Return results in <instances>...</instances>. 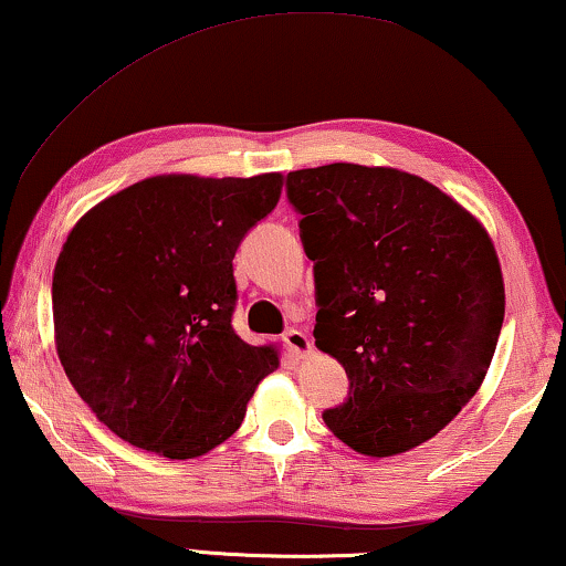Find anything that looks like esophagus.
<instances>
[{
	"instance_id": "1",
	"label": "esophagus",
	"mask_w": 566,
	"mask_h": 566,
	"mask_svg": "<svg viewBox=\"0 0 566 566\" xmlns=\"http://www.w3.org/2000/svg\"><path fill=\"white\" fill-rule=\"evenodd\" d=\"M282 340H284V345L286 348H290L294 356H307V353L312 350V343H310V337L302 333V331H286L284 335H282Z\"/></svg>"
}]
</instances>
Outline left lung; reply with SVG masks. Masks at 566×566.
<instances>
[{
    "instance_id": "1",
    "label": "left lung",
    "mask_w": 566,
    "mask_h": 566,
    "mask_svg": "<svg viewBox=\"0 0 566 566\" xmlns=\"http://www.w3.org/2000/svg\"><path fill=\"white\" fill-rule=\"evenodd\" d=\"M286 198L315 261V345L350 381L327 429L368 458L415 450L475 396L499 345L505 290L491 235L396 167L294 170Z\"/></svg>"
}]
</instances>
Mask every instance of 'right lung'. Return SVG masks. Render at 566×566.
<instances>
[{"instance_id": "obj_1", "label": "right lung", "mask_w": 566, "mask_h": 566, "mask_svg": "<svg viewBox=\"0 0 566 566\" xmlns=\"http://www.w3.org/2000/svg\"><path fill=\"white\" fill-rule=\"evenodd\" d=\"M284 177L157 175L101 200L53 272L67 381L116 437L200 458L241 427L274 345L233 333V256L272 213Z\"/></svg>"}]
</instances>
